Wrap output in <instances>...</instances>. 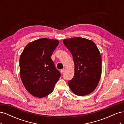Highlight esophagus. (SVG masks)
<instances>
[{
    "label": "esophagus",
    "instance_id": "obj_1",
    "mask_svg": "<svg viewBox=\"0 0 124 124\" xmlns=\"http://www.w3.org/2000/svg\"><path fill=\"white\" fill-rule=\"evenodd\" d=\"M64 72H65V69H61V73L62 74Z\"/></svg>",
    "mask_w": 124,
    "mask_h": 124
}]
</instances>
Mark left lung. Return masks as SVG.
<instances>
[{"instance_id": "left-lung-1", "label": "left lung", "mask_w": 124, "mask_h": 124, "mask_svg": "<svg viewBox=\"0 0 124 124\" xmlns=\"http://www.w3.org/2000/svg\"><path fill=\"white\" fill-rule=\"evenodd\" d=\"M63 43L71 52L74 63V75L68 82L75 95L83 96L92 93L98 85L102 72V60L96 44L81 37L65 39Z\"/></svg>"}]
</instances>
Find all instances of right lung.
I'll list each match as a JSON object with an SVG mask.
<instances>
[{
	"label": "right lung",
	"mask_w": 124,
	"mask_h": 124,
	"mask_svg": "<svg viewBox=\"0 0 124 124\" xmlns=\"http://www.w3.org/2000/svg\"><path fill=\"white\" fill-rule=\"evenodd\" d=\"M59 43L55 39H37L26 45L21 54V80L33 96L41 98L50 94L61 77L51 58Z\"/></svg>",
	"instance_id": "add662e5"
}]
</instances>
